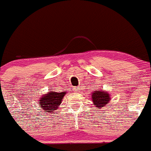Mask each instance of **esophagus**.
Masks as SVG:
<instances>
[{
	"instance_id": "obj_1",
	"label": "esophagus",
	"mask_w": 151,
	"mask_h": 151,
	"mask_svg": "<svg viewBox=\"0 0 151 151\" xmlns=\"http://www.w3.org/2000/svg\"><path fill=\"white\" fill-rule=\"evenodd\" d=\"M79 90H80V88H79V87H74V88H73L74 92H78Z\"/></svg>"
}]
</instances>
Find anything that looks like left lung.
<instances>
[{
	"label": "left lung",
	"instance_id": "8db88e82",
	"mask_svg": "<svg viewBox=\"0 0 151 151\" xmlns=\"http://www.w3.org/2000/svg\"><path fill=\"white\" fill-rule=\"evenodd\" d=\"M91 100H92L93 105L96 107L101 108L105 107V106L108 105L109 101H111V97L109 93L101 89L94 90L91 93Z\"/></svg>",
	"mask_w": 151,
	"mask_h": 151
}]
</instances>
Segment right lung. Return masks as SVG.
<instances>
[{"label": "right lung", "mask_w": 151, "mask_h": 151, "mask_svg": "<svg viewBox=\"0 0 151 151\" xmlns=\"http://www.w3.org/2000/svg\"><path fill=\"white\" fill-rule=\"evenodd\" d=\"M66 92H56L50 91L48 93L42 95L39 99V107L46 112H54L56 109L62 103V100L64 98Z\"/></svg>", "instance_id": "right-lung-1"}]
</instances>
